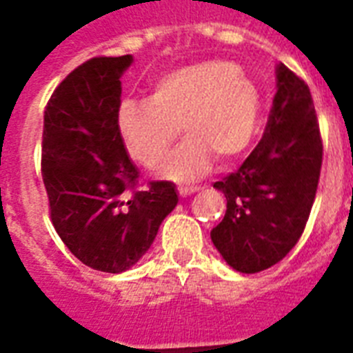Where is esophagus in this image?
Here are the masks:
<instances>
[{
    "mask_svg": "<svg viewBox=\"0 0 353 353\" xmlns=\"http://www.w3.org/2000/svg\"><path fill=\"white\" fill-rule=\"evenodd\" d=\"M201 187H179V196L181 198H188V196H192V194L199 192Z\"/></svg>",
    "mask_w": 353,
    "mask_h": 353,
    "instance_id": "34e87169",
    "label": "esophagus"
}]
</instances>
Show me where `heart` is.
<instances>
[{"label":"heart","mask_w":353,"mask_h":353,"mask_svg":"<svg viewBox=\"0 0 353 353\" xmlns=\"http://www.w3.org/2000/svg\"><path fill=\"white\" fill-rule=\"evenodd\" d=\"M188 137L161 165L168 179L205 176L214 157L234 163L251 148L260 126V93L227 60H201L170 69L152 84L148 101L126 99L117 110V133L128 157L155 168L179 133Z\"/></svg>","instance_id":"obj_1"}]
</instances>
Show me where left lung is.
Returning <instances> with one entry per match:
<instances>
[{"instance_id":"1","label":"left lung","mask_w":353,"mask_h":353,"mask_svg":"<svg viewBox=\"0 0 353 353\" xmlns=\"http://www.w3.org/2000/svg\"><path fill=\"white\" fill-rule=\"evenodd\" d=\"M321 165L323 141L310 88L279 63L262 141L238 170L214 183L227 210L210 238L232 269L258 273L295 247L312 212Z\"/></svg>"}]
</instances>
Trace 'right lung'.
I'll list each match as a JSON object with an SVG mask.
<instances>
[{
	"label": "right lung",
	"mask_w": 353,
	"mask_h": 353,
	"mask_svg": "<svg viewBox=\"0 0 353 353\" xmlns=\"http://www.w3.org/2000/svg\"><path fill=\"white\" fill-rule=\"evenodd\" d=\"M132 54L91 58L47 102L41 177L52 225L88 268L122 273L154 243L177 205L174 183L133 190L137 168L117 133L121 77Z\"/></svg>",
	"instance_id": "right-lung-1"
}]
</instances>
